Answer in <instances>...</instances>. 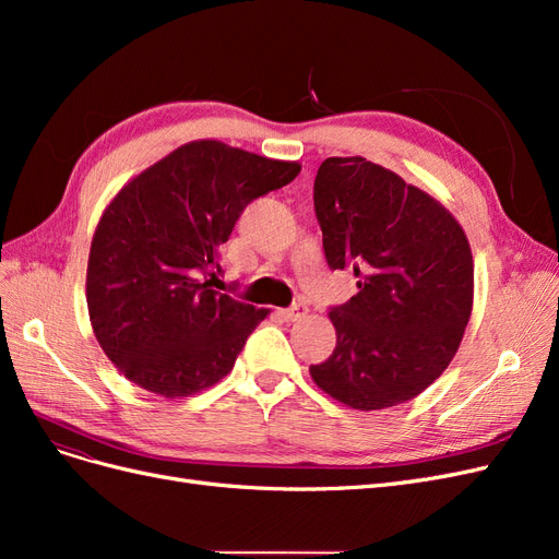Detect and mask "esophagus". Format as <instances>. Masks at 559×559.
<instances>
[{"label":"esophagus","mask_w":559,"mask_h":559,"mask_svg":"<svg viewBox=\"0 0 559 559\" xmlns=\"http://www.w3.org/2000/svg\"><path fill=\"white\" fill-rule=\"evenodd\" d=\"M280 314L286 321H298V319H302V317L308 314V306H300V302H296V306H292V308L280 310Z\"/></svg>","instance_id":"1"}]
</instances>
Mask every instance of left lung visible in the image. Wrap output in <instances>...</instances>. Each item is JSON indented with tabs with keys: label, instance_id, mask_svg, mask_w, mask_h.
<instances>
[{
	"label": "left lung",
	"instance_id": "obj_1",
	"mask_svg": "<svg viewBox=\"0 0 559 559\" xmlns=\"http://www.w3.org/2000/svg\"><path fill=\"white\" fill-rule=\"evenodd\" d=\"M314 212L333 270L357 296L329 312L335 349L314 384L354 411L405 403L443 376L473 310V257L460 222L429 193L361 156L326 158Z\"/></svg>",
	"mask_w": 559,
	"mask_h": 559
}]
</instances>
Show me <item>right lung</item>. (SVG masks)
<instances>
[{
	"mask_svg": "<svg viewBox=\"0 0 559 559\" xmlns=\"http://www.w3.org/2000/svg\"><path fill=\"white\" fill-rule=\"evenodd\" d=\"M298 173L296 160L195 140L116 193L91 242L86 300L118 373L165 399L191 396L230 373L270 310L212 289L218 247L253 198Z\"/></svg>",
	"mask_w": 559,
	"mask_h": 559,
	"instance_id": "right-lung-1",
	"label": "right lung"
}]
</instances>
